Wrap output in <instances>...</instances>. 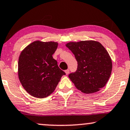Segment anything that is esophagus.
<instances>
[{
	"label": "esophagus",
	"instance_id": "1",
	"mask_svg": "<svg viewBox=\"0 0 130 130\" xmlns=\"http://www.w3.org/2000/svg\"><path fill=\"white\" fill-rule=\"evenodd\" d=\"M69 69H67V70H65V73H66V75H68L69 74Z\"/></svg>",
	"mask_w": 130,
	"mask_h": 130
}]
</instances>
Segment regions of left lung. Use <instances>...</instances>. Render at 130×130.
I'll list each match as a JSON object with an SVG mask.
<instances>
[{"mask_svg": "<svg viewBox=\"0 0 130 130\" xmlns=\"http://www.w3.org/2000/svg\"><path fill=\"white\" fill-rule=\"evenodd\" d=\"M78 62L76 71L69 75L76 88L93 93L104 87L112 70V61L105 47L96 41L69 42L66 44Z\"/></svg>", "mask_w": 130, "mask_h": 130, "instance_id": "left-lung-1", "label": "left lung"}]
</instances>
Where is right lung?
I'll list each match as a JSON object with an SVG mask.
<instances>
[{
	"mask_svg": "<svg viewBox=\"0 0 130 130\" xmlns=\"http://www.w3.org/2000/svg\"><path fill=\"white\" fill-rule=\"evenodd\" d=\"M58 43L35 41L21 52L18 62V75L25 90L34 97L49 96L65 72L59 68L52 55Z\"/></svg>",
	"mask_w": 130,
	"mask_h": 130,
	"instance_id": "right-lung-1",
	"label": "right lung"
}]
</instances>
